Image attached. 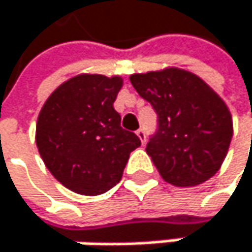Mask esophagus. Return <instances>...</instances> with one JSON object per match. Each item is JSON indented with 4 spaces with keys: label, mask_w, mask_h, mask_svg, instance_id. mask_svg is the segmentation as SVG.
Returning <instances> with one entry per match:
<instances>
[{
    "label": "esophagus",
    "mask_w": 252,
    "mask_h": 252,
    "mask_svg": "<svg viewBox=\"0 0 252 252\" xmlns=\"http://www.w3.org/2000/svg\"><path fill=\"white\" fill-rule=\"evenodd\" d=\"M136 134H137V137L140 139V142L145 145V142H147V134H145V130H143V128H139V130L136 131Z\"/></svg>",
    "instance_id": "34e87169"
}]
</instances>
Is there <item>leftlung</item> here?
I'll return each instance as SVG.
<instances>
[{
    "mask_svg": "<svg viewBox=\"0 0 252 252\" xmlns=\"http://www.w3.org/2000/svg\"><path fill=\"white\" fill-rule=\"evenodd\" d=\"M130 81L157 113V130L147 153L161 178L178 188L212 178L233 137L225 102L199 77L178 67L133 74Z\"/></svg>",
    "mask_w": 252,
    "mask_h": 252,
    "instance_id": "obj_1",
    "label": "left lung"
}]
</instances>
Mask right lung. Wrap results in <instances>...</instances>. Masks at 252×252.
Returning a JSON list of instances; mask_svg holds the SVG:
<instances>
[{"instance_id":"1","label":"right lung","mask_w":252,"mask_h":252,"mask_svg":"<svg viewBox=\"0 0 252 252\" xmlns=\"http://www.w3.org/2000/svg\"><path fill=\"white\" fill-rule=\"evenodd\" d=\"M121 77L81 74L64 81L43 104L36 145L45 166L64 188L101 195L122 178L140 139L121 127L113 102Z\"/></svg>"}]
</instances>
